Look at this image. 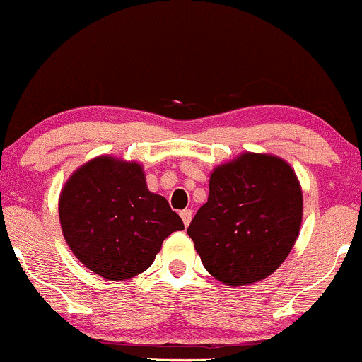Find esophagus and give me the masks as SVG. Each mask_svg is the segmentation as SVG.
<instances>
[{"label": "esophagus", "instance_id": "esophagus-1", "mask_svg": "<svg viewBox=\"0 0 362 362\" xmlns=\"http://www.w3.org/2000/svg\"><path fill=\"white\" fill-rule=\"evenodd\" d=\"M180 218H182V221H184V226L187 228L190 224V221H192V211L190 209H184L180 213Z\"/></svg>", "mask_w": 362, "mask_h": 362}]
</instances>
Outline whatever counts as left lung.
<instances>
[{
    "label": "left lung",
    "mask_w": 362,
    "mask_h": 362,
    "mask_svg": "<svg viewBox=\"0 0 362 362\" xmlns=\"http://www.w3.org/2000/svg\"><path fill=\"white\" fill-rule=\"evenodd\" d=\"M303 190L288 161L242 153L209 177V197L187 233L206 271L228 286L265 279L294 247Z\"/></svg>",
    "instance_id": "left-lung-1"
}]
</instances>
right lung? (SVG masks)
<instances>
[{"label": "right lung", "mask_w": 362, "mask_h": 362, "mask_svg": "<svg viewBox=\"0 0 362 362\" xmlns=\"http://www.w3.org/2000/svg\"><path fill=\"white\" fill-rule=\"evenodd\" d=\"M66 243L91 272L124 281L144 272L180 216L163 195L148 190L143 167L103 155L74 170L59 195Z\"/></svg>", "instance_id": "right-lung-1"}]
</instances>
